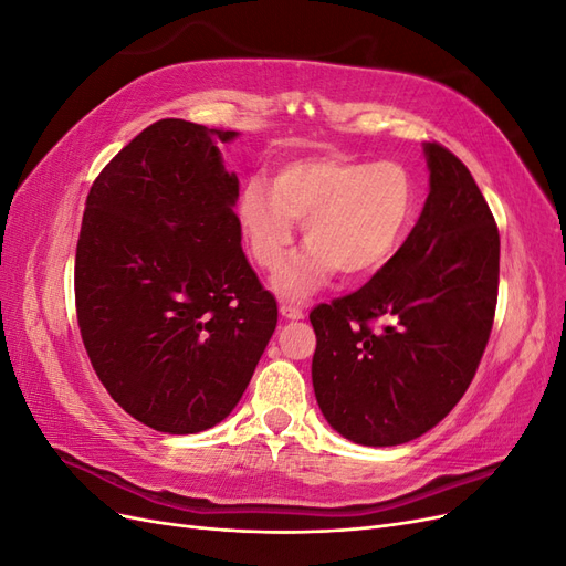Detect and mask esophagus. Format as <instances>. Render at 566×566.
Segmentation results:
<instances>
[{
	"instance_id": "34e87169",
	"label": "esophagus",
	"mask_w": 566,
	"mask_h": 566,
	"mask_svg": "<svg viewBox=\"0 0 566 566\" xmlns=\"http://www.w3.org/2000/svg\"><path fill=\"white\" fill-rule=\"evenodd\" d=\"M281 316L290 318V321H300V318H304V306L293 304V302H283L281 304Z\"/></svg>"
}]
</instances>
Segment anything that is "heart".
<instances>
[{
	"label": "heart",
	"instance_id": "heart-1",
	"mask_svg": "<svg viewBox=\"0 0 566 566\" xmlns=\"http://www.w3.org/2000/svg\"><path fill=\"white\" fill-rule=\"evenodd\" d=\"M416 186L401 165L354 160L335 153L285 163L273 184L250 179L238 198V221L252 260L276 271L295 243L297 219L310 243L285 264L273 287L302 297L328 281L380 271L410 229Z\"/></svg>",
	"mask_w": 566,
	"mask_h": 566
}]
</instances>
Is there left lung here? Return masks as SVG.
<instances>
[{
	"label": "left lung",
	"instance_id": "obj_1",
	"mask_svg": "<svg viewBox=\"0 0 566 566\" xmlns=\"http://www.w3.org/2000/svg\"><path fill=\"white\" fill-rule=\"evenodd\" d=\"M424 158L430 196L403 245L364 287L310 314L321 413L364 447H397L447 418L493 328L499 227L449 148L424 144Z\"/></svg>",
	"mask_w": 566,
	"mask_h": 566
}]
</instances>
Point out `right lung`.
Masks as SVG:
<instances>
[{
    "instance_id": "right-lung-1",
    "label": "right lung",
    "mask_w": 566,
    "mask_h": 566,
    "mask_svg": "<svg viewBox=\"0 0 566 566\" xmlns=\"http://www.w3.org/2000/svg\"><path fill=\"white\" fill-rule=\"evenodd\" d=\"M238 132L167 117L101 169L75 254L84 349L115 403L167 434H196L241 401L279 306L241 248Z\"/></svg>"
}]
</instances>
